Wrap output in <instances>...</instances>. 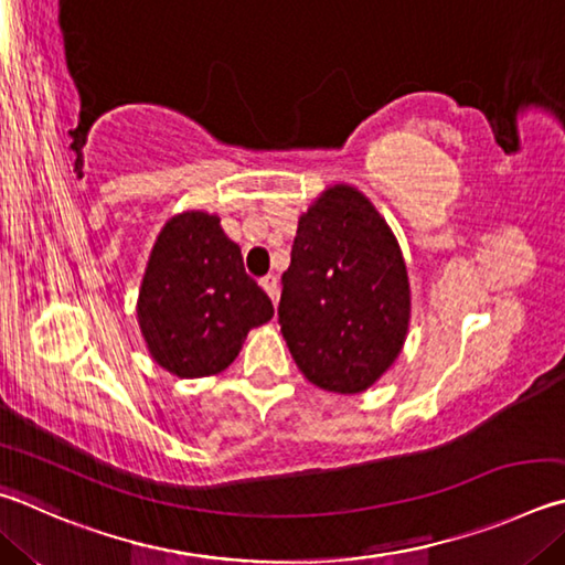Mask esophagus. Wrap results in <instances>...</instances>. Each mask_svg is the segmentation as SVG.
Here are the masks:
<instances>
[{
	"label": "esophagus",
	"mask_w": 565,
	"mask_h": 565,
	"mask_svg": "<svg viewBox=\"0 0 565 565\" xmlns=\"http://www.w3.org/2000/svg\"><path fill=\"white\" fill-rule=\"evenodd\" d=\"M259 284H262V289L271 296V301H274V306H276V299H279V281H276V276H274V274L264 276V279H262Z\"/></svg>",
	"instance_id": "1"
}]
</instances>
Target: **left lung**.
Returning <instances> with one entry per match:
<instances>
[{"instance_id":"left-lung-1","label":"left lung","mask_w":565,"mask_h":565,"mask_svg":"<svg viewBox=\"0 0 565 565\" xmlns=\"http://www.w3.org/2000/svg\"><path fill=\"white\" fill-rule=\"evenodd\" d=\"M281 284V333L306 381L341 395L381 381L407 338L409 279L393 230L361 190L318 194Z\"/></svg>"}]
</instances>
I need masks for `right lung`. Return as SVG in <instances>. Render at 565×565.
Returning <instances> with one entry per match:
<instances>
[{
    "label": "right lung",
    "instance_id": "obj_1",
    "mask_svg": "<svg viewBox=\"0 0 565 565\" xmlns=\"http://www.w3.org/2000/svg\"><path fill=\"white\" fill-rule=\"evenodd\" d=\"M136 311L152 361L178 377H207L232 365L274 306L244 271L239 244L217 214L188 210L152 244Z\"/></svg>",
    "mask_w": 565,
    "mask_h": 565
}]
</instances>
